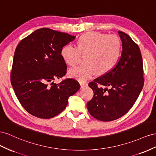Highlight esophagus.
Listing matches in <instances>:
<instances>
[{
	"instance_id": "esophagus-1",
	"label": "esophagus",
	"mask_w": 156,
	"mask_h": 156,
	"mask_svg": "<svg viewBox=\"0 0 156 156\" xmlns=\"http://www.w3.org/2000/svg\"><path fill=\"white\" fill-rule=\"evenodd\" d=\"M80 84L81 88H83L84 87H86V86H87V83H82V82H80Z\"/></svg>"
}]
</instances>
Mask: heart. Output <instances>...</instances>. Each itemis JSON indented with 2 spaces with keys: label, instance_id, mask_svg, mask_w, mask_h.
Returning a JSON list of instances; mask_svg holds the SVG:
<instances>
[{
  "label": "heart",
  "instance_id": "obj_1",
  "mask_svg": "<svg viewBox=\"0 0 156 156\" xmlns=\"http://www.w3.org/2000/svg\"><path fill=\"white\" fill-rule=\"evenodd\" d=\"M122 50L121 41L114 34L107 35L100 33H89L78 39V46L66 44L61 51L62 58L70 66L78 63L80 55H86V65L71 69L69 77L84 82L97 73H108L117 64Z\"/></svg>",
  "mask_w": 156,
  "mask_h": 156
}]
</instances>
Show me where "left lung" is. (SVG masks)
Returning a JSON list of instances; mask_svg holds the SVG:
<instances>
[{
    "mask_svg": "<svg viewBox=\"0 0 156 156\" xmlns=\"http://www.w3.org/2000/svg\"><path fill=\"white\" fill-rule=\"evenodd\" d=\"M122 42L121 57L108 73L89 83L94 93L87 103L89 112L103 122L117 119L135 104L144 86L140 48L126 33L118 31Z\"/></svg>",
    "mask_w": 156,
    "mask_h": 156,
    "instance_id": "left-lung-1",
    "label": "left lung"
}]
</instances>
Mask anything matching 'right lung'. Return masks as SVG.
<instances>
[{
  "label": "right lung",
  "instance_id": "1",
  "mask_svg": "<svg viewBox=\"0 0 156 156\" xmlns=\"http://www.w3.org/2000/svg\"><path fill=\"white\" fill-rule=\"evenodd\" d=\"M76 37L48 28L35 30L16 47L11 83L22 106L34 116L48 119L64 110L80 86L72 78L54 83L66 72L61 49Z\"/></svg>",
  "mask_w": 156,
  "mask_h": 156
}]
</instances>
